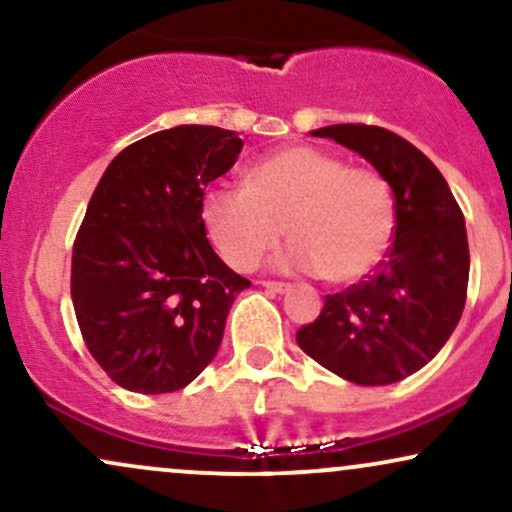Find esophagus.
Masks as SVG:
<instances>
[{"label":"esophagus","mask_w":512,"mask_h":512,"mask_svg":"<svg viewBox=\"0 0 512 512\" xmlns=\"http://www.w3.org/2000/svg\"><path fill=\"white\" fill-rule=\"evenodd\" d=\"M262 286L267 291H274V293H286L291 291V284H286V281H262Z\"/></svg>","instance_id":"obj_1"}]
</instances>
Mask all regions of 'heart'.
<instances>
[{"instance_id":"1","label":"heart","mask_w":512,"mask_h":512,"mask_svg":"<svg viewBox=\"0 0 512 512\" xmlns=\"http://www.w3.org/2000/svg\"><path fill=\"white\" fill-rule=\"evenodd\" d=\"M204 226L216 252L240 272L255 269L286 226L291 267L351 284L390 250L397 202L375 168L346 166L344 158L298 144L257 161L245 190H211Z\"/></svg>"}]
</instances>
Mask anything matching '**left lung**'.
<instances>
[{
  "mask_svg": "<svg viewBox=\"0 0 512 512\" xmlns=\"http://www.w3.org/2000/svg\"><path fill=\"white\" fill-rule=\"evenodd\" d=\"M313 134L356 151L390 180L397 228L375 272L325 296L296 342L349 383H397L443 349L462 317L469 281L462 209L440 170L390 129L330 125Z\"/></svg>",
  "mask_w": 512,
  "mask_h": 512,
  "instance_id": "left-lung-1",
  "label": "left lung"
}]
</instances>
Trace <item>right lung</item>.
Masks as SVG:
<instances>
[{"label": "right lung", "instance_id": "add662e5", "mask_svg": "<svg viewBox=\"0 0 512 512\" xmlns=\"http://www.w3.org/2000/svg\"><path fill=\"white\" fill-rule=\"evenodd\" d=\"M221 127L149 134L113 158L72 250V301L86 349L125 390H182L219 351L250 281L207 238L204 190L238 161Z\"/></svg>", "mask_w": 512, "mask_h": 512}]
</instances>
